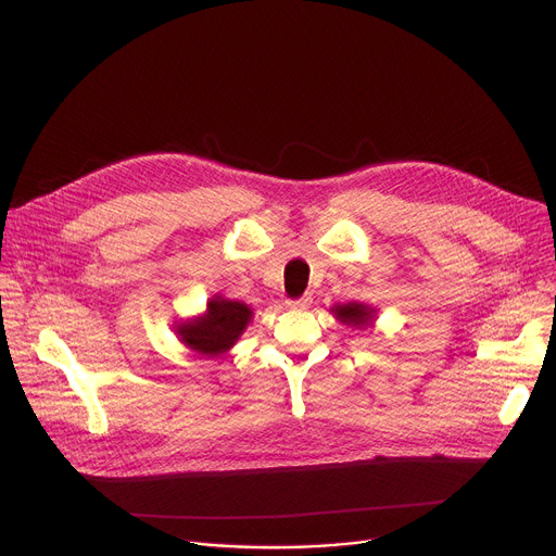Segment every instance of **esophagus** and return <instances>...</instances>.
<instances>
[{
  "mask_svg": "<svg viewBox=\"0 0 556 556\" xmlns=\"http://www.w3.org/2000/svg\"><path fill=\"white\" fill-rule=\"evenodd\" d=\"M309 303H312V296H309V294H303V296H299V299H288V301H286V305H288V307H294V309H305V307H309Z\"/></svg>",
  "mask_w": 556,
  "mask_h": 556,
  "instance_id": "obj_1",
  "label": "esophagus"
}]
</instances>
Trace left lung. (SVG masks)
<instances>
[{"mask_svg": "<svg viewBox=\"0 0 556 556\" xmlns=\"http://www.w3.org/2000/svg\"><path fill=\"white\" fill-rule=\"evenodd\" d=\"M334 314L339 316V319L348 326H365L369 319H371V309L363 303H348V305H339L334 307Z\"/></svg>", "mask_w": 556, "mask_h": 556, "instance_id": "8db88e82", "label": "left lung"}]
</instances>
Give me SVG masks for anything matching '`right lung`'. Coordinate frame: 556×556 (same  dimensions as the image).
Instances as JSON below:
<instances>
[{
    "label": "right lung",
    "mask_w": 556,
    "mask_h": 556,
    "mask_svg": "<svg viewBox=\"0 0 556 556\" xmlns=\"http://www.w3.org/2000/svg\"><path fill=\"white\" fill-rule=\"evenodd\" d=\"M251 307L240 301L215 296L208 301L206 314L198 321L180 326V339L204 356H217L226 352L251 321Z\"/></svg>",
    "instance_id": "add662e5"
}]
</instances>
